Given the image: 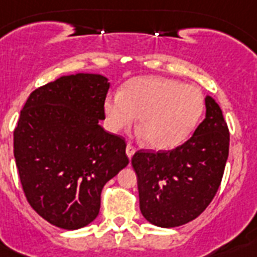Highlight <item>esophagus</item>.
Wrapping results in <instances>:
<instances>
[{"label": "esophagus", "mask_w": 257, "mask_h": 257, "mask_svg": "<svg viewBox=\"0 0 257 257\" xmlns=\"http://www.w3.org/2000/svg\"><path fill=\"white\" fill-rule=\"evenodd\" d=\"M134 153H135V147L133 146V145H130V143H127V146H126V154L128 158H131V157L134 156Z\"/></svg>", "instance_id": "obj_1"}]
</instances>
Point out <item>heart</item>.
Wrapping results in <instances>:
<instances>
[{"label":"heart","mask_w":257,"mask_h":257,"mask_svg":"<svg viewBox=\"0 0 257 257\" xmlns=\"http://www.w3.org/2000/svg\"><path fill=\"white\" fill-rule=\"evenodd\" d=\"M205 99L200 88L176 79L141 76L104 99L107 128L119 133L135 122L139 135L157 150L178 146L200 122Z\"/></svg>","instance_id":"b5f03b06"}]
</instances>
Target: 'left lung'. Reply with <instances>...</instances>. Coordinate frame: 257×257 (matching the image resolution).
<instances>
[{"label": "left lung", "mask_w": 257, "mask_h": 257, "mask_svg": "<svg viewBox=\"0 0 257 257\" xmlns=\"http://www.w3.org/2000/svg\"><path fill=\"white\" fill-rule=\"evenodd\" d=\"M194 134L168 151H137L131 165L138 178L139 208L161 228L184 225L198 217L216 196L229 154V130L213 97Z\"/></svg>", "instance_id": "1"}]
</instances>
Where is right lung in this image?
Returning <instances> with one entry per match:
<instances>
[{"instance_id":"right-lung-1","label":"right lung","mask_w":257,"mask_h":257,"mask_svg":"<svg viewBox=\"0 0 257 257\" xmlns=\"http://www.w3.org/2000/svg\"><path fill=\"white\" fill-rule=\"evenodd\" d=\"M108 88L96 73L59 77L29 95L13 133L28 202L63 229L92 222L103 186L128 164L124 139L99 124Z\"/></svg>"}]
</instances>
